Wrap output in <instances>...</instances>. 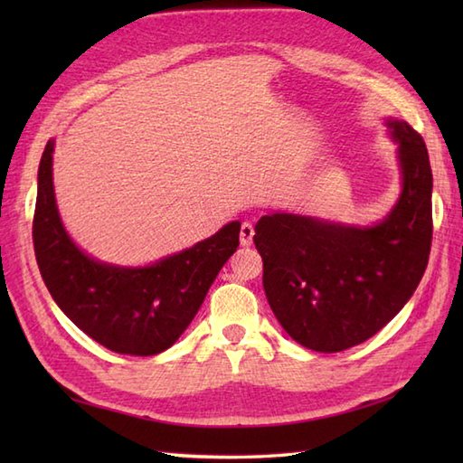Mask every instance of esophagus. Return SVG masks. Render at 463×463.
I'll return each mask as SVG.
<instances>
[{"label": "esophagus", "mask_w": 463, "mask_h": 463, "mask_svg": "<svg viewBox=\"0 0 463 463\" xmlns=\"http://www.w3.org/2000/svg\"><path fill=\"white\" fill-rule=\"evenodd\" d=\"M254 237V226L250 222H242L241 226V244L242 247H250Z\"/></svg>", "instance_id": "1"}]
</instances>
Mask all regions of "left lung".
Listing matches in <instances>:
<instances>
[{"instance_id": "1", "label": "left lung", "mask_w": 463, "mask_h": 463, "mask_svg": "<svg viewBox=\"0 0 463 463\" xmlns=\"http://www.w3.org/2000/svg\"><path fill=\"white\" fill-rule=\"evenodd\" d=\"M398 145L402 191L376 224H344L274 211L254 226L267 300L292 340L340 352L372 338L404 308L431 247L426 143L406 121L386 119Z\"/></svg>"}]
</instances>
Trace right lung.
I'll return each mask as SVG.
<instances>
[{"label":"right lung","mask_w":463,"mask_h":463,"mask_svg":"<svg viewBox=\"0 0 463 463\" xmlns=\"http://www.w3.org/2000/svg\"><path fill=\"white\" fill-rule=\"evenodd\" d=\"M49 139L37 171L33 247L55 304L87 336L117 354L153 356L179 340L239 247L241 222L146 267L101 262L77 247L57 211Z\"/></svg>","instance_id":"obj_1"}]
</instances>
